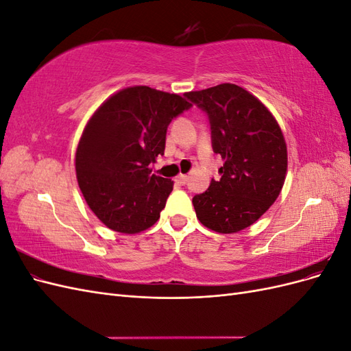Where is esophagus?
<instances>
[{
    "label": "esophagus",
    "instance_id": "esophagus-1",
    "mask_svg": "<svg viewBox=\"0 0 351 351\" xmlns=\"http://www.w3.org/2000/svg\"><path fill=\"white\" fill-rule=\"evenodd\" d=\"M176 183H177V184H180V186L186 184V183H187V176H186V174H180V176H177V177H176Z\"/></svg>",
    "mask_w": 351,
    "mask_h": 351
}]
</instances>
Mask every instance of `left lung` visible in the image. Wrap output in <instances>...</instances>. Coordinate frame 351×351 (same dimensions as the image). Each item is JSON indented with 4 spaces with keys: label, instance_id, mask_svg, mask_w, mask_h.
Here are the masks:
<instances>
[{
    "label": "left lung",
    "instance_id": "left-lung-1",
    "mask_svg": "<svg viewBox=\"0 0 351 351\" xmlns=\"http://www.w3.org/2000/svg\"><path fill=\"white\" fill-rule=\"evenodd\" d=\"M210 124L212 149L224 159L219 180L193 197L205 227L231 234L250 227L277 200L287 173V145L277 120L250 92L222 83L187 92Z\"/></svg>",
    "mask_w": 351,
    "mask_h": 351
}]
</instances>
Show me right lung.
Listing matches in <instances>:
<instances>
[{
  "label": "right lung",
  "mask_w": 351,
  "mask_h": 351,
  "mask_svg": "<svg viewBox=\"0 0 351 351\" xmlns=\"http://www.w3.org/2000/svg\"><path fill=\"white\" fill-rule=\"evenodd\" d=\"M192 107L183 97L147 86L114 93L90 117L76 151L84 200L108 228L134 234L152 227L173 182L152 174L169 123Z\"/></svg>",
  "instance_id": "obj_1"
}]
</instances>
